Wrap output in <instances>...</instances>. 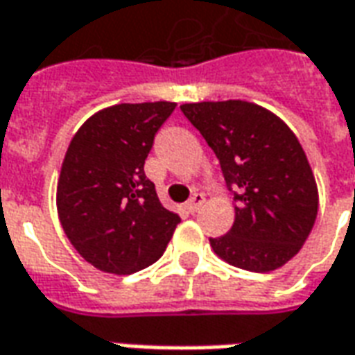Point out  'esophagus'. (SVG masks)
I'll return each instance as SVG.
<instances>
[{"label":"esophagus","mask_w":355,"mask_h":355,"mask_svg":"<svg viewBox=\"0 0 355 355\" xmlns=\"http://www.w3.org/2000/svg\"><path fill=\"white\" fill-rule=\"evenodd\" d=\"M205 205V195H200V193H195L193 197H191V200L185 205V208H187V212L195 214L200 210V206Z\"/></svg>","instance_id":"34e87169"}]
</instances>
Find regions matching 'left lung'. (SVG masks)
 <instances>
[{
    "instance_id": "1",
    "label": "left lung",
    "mask_w": 355,
    "mask_h": 355,
    "mask_svg": "<svg viewBox=\"0 0 355 355\" xmlns=\"http://www.w3.org/2000/svg\"><path fill=\"white\" fill-rule=\"evenodd\" d=\"M182 112L205 137L235 198L227 235L210 239L235 268L266 273L302 248L318 218V185L291 128L248 101L185 103Z\"/></svg>"
}]
</instances>
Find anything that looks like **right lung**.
I'll use <instances>...</instances> for the list:
<instances>
[{
    "mask_svg": "<svg viewBox=\"0 0 355 355\" xmlns=\"http://www.w3.org/2000/svg\"><path fill=\"white\" fill-rule=\"evenodd\" d=\"M175 103H122L95 112L72 137L57 183L67 237L93 268L130 275L162 256L182 218L158 200L145 158Z\"/></svg>",
    "mask_w": 355,
    "mask_h": 355,
    "instance_id": "obj_1",
    "label": "right lung"
}]
</instances>
